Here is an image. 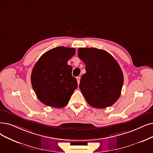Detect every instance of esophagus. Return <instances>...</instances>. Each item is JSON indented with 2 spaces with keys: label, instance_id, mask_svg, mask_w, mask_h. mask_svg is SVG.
Returning a JSON list of instances; mask_svg holds the SVG:
<instances>
[{
  "label": "esophagus",
  "instance_id": "1",
  "mask_svg": "<svg viewBox=\"0 0 153 153\" xmlns=\"http://www.w3.org/2000/svg\"><path fill=\"white\" fill-rule=\"evenodd\" d=\"M76 80H77V82H78V84L79 85V84H80V76H77V77H76Z\"/></svg>",
  "mask_w": 153,
  "mask_h": 153
}]
</instances>
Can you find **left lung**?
<instances>
[{"instance_id": "obj_1", "label": "left lung", "mask_w": 153, "mask_h": 153, "mask_svg": "<svg viewBox=\"0 0 153 153\" xmlns=\"http://www.w3.org/2000/svg\"><path fill=\"white\" fill-rule=\"evenodd\" d=\"M78 56L86 70L79 85L85 100L97 108L112 105L119 99L124 83L117 61L106 51L94 48H79Z\"/></svg>"}]
</instances>
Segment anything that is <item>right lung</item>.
I'll return each instance as SVG.
<instances>
[{"label": "right lung", "mask_w": 153, "mask_h": 153, "mask_svg": "<svg viewBox=\"0 0 153 153\" xmlns=\"http://www.w3.org/2000/svg\"><path fill=\"white\" fill-rule=\"evenodd\" d=\"M75 54V48L59 46L46 51L36 62L30 80L42 103L62 108L68 103L78 87L76 79L71 75L72 67L67 63Z\"/></svg>", "instance_id": "1"}]
</instances>
